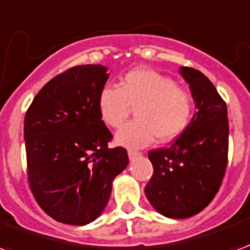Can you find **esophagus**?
Wrapping results in <instances>:
<instances>
[{
    "label": "esophagus",
    "mask_w": 250,
    "mask_h": 250,
    "mask_svg": "<svg viewBox=\"0 0 250 250\" xmlns=\"http://www.w3.org/2000/svg\"><path fill=\"white\" fill-rule=\"evenodd\" d=\"M127 155H129V159L130 161H133V159H136L137 157H140L141 153L140 151H137V150H127Z\"/></svg>",
    "instance_id": "34e87169"
}]
</instances>
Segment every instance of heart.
Instances as JSON below:
<instances>
[{
  "label": "heart",
  "mask_w": 250,
  "mask_h": 250,
  "mask_svg": "<svg viewBox=\"0 0 250 250\" xmlns=\"http://www.w3.org/2000/svg\"><path fill=\"white\" fill-rule=\"evenodd\" d=\"M97 108L101 120L114 129L123 126L134 108L137 120L118 130L116 141L127 147H144L155 138L165 144L181 136L188 126L194 101L172 79L137 68L120 80L118 88H103Z\"/></svg>",
  "instance_id": "heart-1"
}]
</instances>
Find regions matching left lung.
Segmentation results:
<instances>
[{"label":"left lung","instance_id":"obj_1","mask_svg":"<svg viewBox=\"0 0 250 250\" xmlns=\"http://www.w3.org/2000/svg\"><path fill=\"white\" fill-rule=\"evenodd\" d=\"M196 112L167 149L150 151L154 172L145 187L150 204L170 219H187L207 207L219 191L228 158L227 105L200 71L181 67Z\"/></svg>","mask_w":250,"mask_h":250}]
</instances>
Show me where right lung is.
I'll list each match as a JSON object with an SVG mask.
<instances>
[{
	"instance_id": "1",
	"label": "right lung",
	"mask_w": 250,
	"mask_h": 250,
	"mask_svg": "<svg viewBox=\"0 0 250 250\" xmlns=\"http://www.w3.org/2000/svg\"><path fill=\"white\" fill-rule=\"evenodd\" d=\"M106 71L87 64L58 75L25 116L30 188L43 211L64 224L96 220L109 202L113 179L129 163L124 147H108L112 134L97 108Z\"/></svg>"
}]
</instances>
